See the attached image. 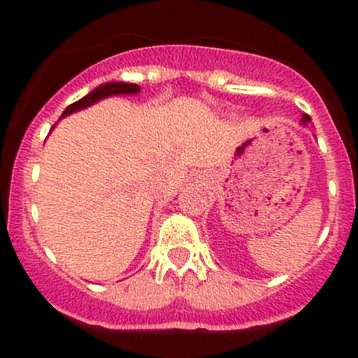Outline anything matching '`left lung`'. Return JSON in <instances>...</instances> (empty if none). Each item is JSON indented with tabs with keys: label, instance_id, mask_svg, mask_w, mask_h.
<instances>
[{
	"label": "left lung",
	"instance_id": "8db88e82",
	"mask_svg": "<svg viewBox=\"0 0 358 358\" xmlns=\"http://www.w3.org/2000/svg\"><path fill=\"white\" fill-rule=\"evenodd\" d=\"M310 122V116L308 115H305V116H303V120H301V123H303V125H305V123H308Z\"/></svg>",
	"mask_w": 358,
	"mask_h": 358
}]
</instances>
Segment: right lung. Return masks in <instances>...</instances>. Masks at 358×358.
I'll use <instances>...</instances> for the list:
<instances>
[{
	"mask_svg": "<svg viewBox=\"0 0 358 358\" xmlns=\"http://www.w3.org/2000/svg\"><path fill=\"white\" fill-rule=\"evenodd\" d=\"M136 93H140V85L127 84V82H109V84L98 85L96 90L91 91L90 94H85L84 98H80V100H77V102H73L71 106L66 107V110L62 113L61 118L71 115V113H75V110H80V109H85V107L93 106V103H96L98 100H102V98L115 96V94H136Z\"/></svg>",
	"mask_w": 358,
	"mask_h": 358,
	"instance_id": "right-lung-1",
	"label": "right lung"
}]
</instances>
